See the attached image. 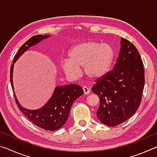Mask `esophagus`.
<instances>
[{
  "mask_svg": "<svg viewBox=\"0 0 157 157\" xmlns=\"http://www.w3.org/2000/svg\"><path fill=\"white\" fill-rule=\"evenodd\" d=\"M82 89H83V91H84V94L85 95H88L90 93V90L89 88H87L86 86H84L83 88H82Z\"/></svg>",
  "mask_w": 157,
  "mask_h": 157,
  "instance_id": "obj_1",
  "label": "esophagus"
}]
</instances>
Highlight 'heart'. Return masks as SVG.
<instances>
[{"label": "heart", "instance_id": "b5f03b06", "mask_svg": "<svg viewBox=\"0 0 157 157\" xmlns=\"http://www.w3.org/2000/svg\"><path fill=\"white\" fill-rule=\"evenodd\" d=\"M68 59L62 60V71L71 79H77L83 67L85 75L91 80L102 78L111 68L114 59V50L110 45L95 41L81 43L74 46L68 53Z\"/></svg>", "mask_w": 157, "mask_h": 157}]
</instances>
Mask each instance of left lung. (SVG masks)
Masks as SVG:
<instances>
[{
  "label": "left lung",
  "mask_w": 157,
  "mask_h": 157,
  "mask_svg": "<svg viewBox=\"0 0 157 157\" xmlns=\"http://www.w3.org/2000/svg\"><path fill=\"white\" fill-rule=\"evenodd\" d=\"M144 85L145 71L139 52L134 44L121 38L113 69L91 88L100 98L98 119L109 127L128 120L139 107Z\"/></svg>",
  "instance_id": "left-lung-1"
}]
</instances>
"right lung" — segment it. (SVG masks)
I'll return each mask as SVG.
<instances>
[{"label":"right lung","instance_id":"right-lung-1","mask_svg":"<svg viewBox=\"0 0 157 157\" xmlns=\"http://www.w3.org/2000/svg\"><path fill=\"white\" fill-rule=\"evenodd\" d=\"M49 36L50 35L48 34H39L32 36L18 50L14 57L12 65L10 67V82L13 91L14 86L12 75L14 63L29 48L34 46L45 39L48 38ZM83 94V89L78 84L57 86L55 89L52 97L46 105L39 109L30 110L21 107L14 91L16 103L21 112L35 125L50 131H55L63 126L68 118L73 103Z\"/></svg>","mask_w":157,"mask_h":157}]
</instances>
